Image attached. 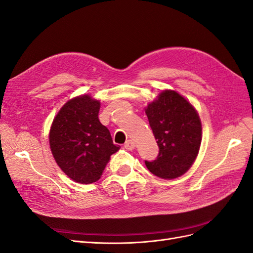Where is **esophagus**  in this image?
<instances>
[{"mask_svg": "<svg viewBox=\"0 0 253 253\" xmlns=\"http://www.w3.org/2000/svg\"><path fill=\"white\" fill-rule=\"evenodd\" d=\"M124 146H125V148L128 149V150H132L135 145H134V142H133L132 140H128V141H126V143L124 144Z\"/></svg>", "mask_w": 253, "mask_h": 253, "instance_id": "esophagus-1", "label": "esophagus"}]
</instances>
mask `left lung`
<instances>
[{"mask_svg":"<svg viewBox=\"0 0 253 253\" xmlns=\"http://www.w3.org/2000/svg\"><path fill=\"white\" fill-rule=\"evenodd\" d=\"M159 146L146 168L162 179L182 176L192 167L201 144V122L195 108L176 91L165 90L145 109Z\"/></svg>","mask_w":253,"mask_h":253,"instance_id":"1","label":"left lung"}]
</instances>
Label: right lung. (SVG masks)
Wrapping results in <instances>:
<instances>
[{"label": "right lung", "instance_id": "obj_1", "mask_svg": "<svg viewBox=\"0 0 253 253\" xmlns=\"http://www.w3.org/2000/svg\"><path fill=\"white\" fill-rule=\"evenodd\" d=\"M99 108V100L90 95L72 98L57 113L49 130L56 163L78 183L97 181L111 155L120 149L98 120Z\"/></svg>", "mask_w": 253, "mask_h": 253}]
</instances>
